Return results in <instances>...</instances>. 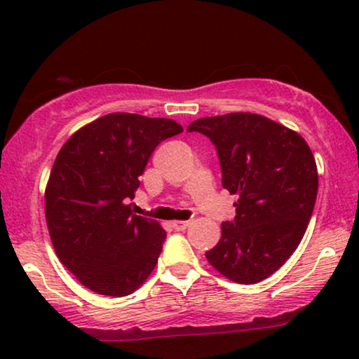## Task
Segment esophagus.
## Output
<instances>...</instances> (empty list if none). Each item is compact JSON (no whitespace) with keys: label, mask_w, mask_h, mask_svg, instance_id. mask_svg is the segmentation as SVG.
Masks as SVG:
<instances>
[{"label":"esophagus","mask_w":359,"mask_h":359,"mask_svg":"<svg viewBox=\"0 0 359 359\" xmlns=\"http://www.w3.org/2000/svg\"><path fill=\"white\" fill-rule=\"evenodd\" d=\"M172 226H174V229H177V231H184V229H187L191 226V221H172Z\"/></svg>","instance_id":"esophagus-1"}]
</instances>
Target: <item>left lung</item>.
<instances>
[{"label": "left lung", "mask_w": 359, "mask_h": 359, "mask_svg": "<svg viewBox=\"0 0 359 359\" xmlns=\"http://www.w3.org/2000/svg\"><path fill=\"white\" fill-rule=\"evenodd\" d=\"M219 156L222 187L238 196L236 216L221 224V240L205 251L211 265L236 283L275 273L302 241L317 197V165L297 131L255 113L199 118Z\"/></svg>", "instance_id": "8db88e82"}]
</instances>
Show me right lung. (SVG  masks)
I'll return each instance as SVG.
<instances>
[{
	"label": "right lung",
	"mask_w": 359,
	"mask_h": 359,
	"mask_svg": "<svg viewBox=\"0 0 359 359\" xmlns=\"http://www.w3.org/2000/svg\"><path fill=\"white\" fill-rule=\"evenodd\" d=\"M174 119L111 113L77 130L53 162L45 219L57 257L84 287L108 297L133 294L155 269L165 229L131 211L138 177Z\"/></svg>",
	"instance_id": "right-lung-1"
}]
</instances>
